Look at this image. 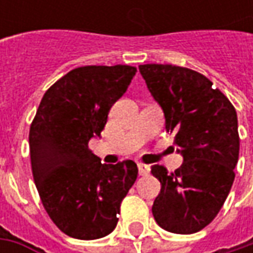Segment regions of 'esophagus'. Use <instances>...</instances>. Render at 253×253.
<instances>
[{
    "mask_svg": "<svg viewBox=\"0 0 253 253\" xmlns=\"http://www.w3.org/2000/svg\"><path fill=\"white\" fill-rule=\"evenodd\" d=\"M149 170H151V168H149L148 165L138 163V171H139V176H148V174H149Z\"/></svg>",
    "mask_w": 253,
    "mask_h": 253,
    "instance_id": "1",
    "label": "esophagus"
}]
</instances>
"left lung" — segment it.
I'll return each instance as SVG.
<instances>
[{
	"label": "left lung",
	"instance_id": "8db88e82",
	"mask_svg": "<svg viewBox=\"0 0 253 253\" xmlns=\"http://www.w3.org/2000/svg\"><path fill=\"white\" fill-rule=\"evenodd\" d=\"M139 72L174 135L183 163L174 173L152 166L161 193L152 206L158 225L174 234L207 227L235 179L239 136L237 111L203 74L171 64H141ZM174 149V148H173Z\"/></svg>",
	"mask_w": 253,
	"mask_h": 253
}]
</instances>
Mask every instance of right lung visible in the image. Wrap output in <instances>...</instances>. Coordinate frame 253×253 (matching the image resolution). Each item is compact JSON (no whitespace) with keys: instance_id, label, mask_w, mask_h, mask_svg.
<instances>
[{"instance_id":"obj_1","label":"right lung","mask_w":253,"mask_h":253,"mask_svg":"<svg viewBox=\"0 0 253 253\" xmlns=\"http://www.w3.org/2000/svg\"><path fill=\"white\" fill-rule=\"evenodd\" d=\"M136 73L132 66H83L44 92L29 131L32 173L46 212L76 239H98L118 222L136 163L105 165L88 149Z\"/></svg>"}]
</instances>
